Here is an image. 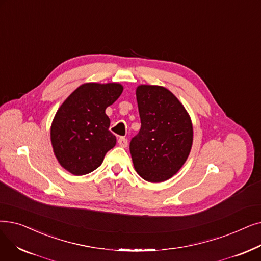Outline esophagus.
<instances>
[{"instance_id":"1","label":"esophagus","mask_w":261,"mask_h":261,"mask_svg":"<svg viewBox=\"0 0 261 261\" xmlns=\"http://www.w3.org/2000/svg\"><path fill=\"white\" fill-rule=\"evenodd\" d=\"M118 144L120 147H123V148H126L128 146V140L126 138H119L118 139Z\"/></svg>"}]
</instances>
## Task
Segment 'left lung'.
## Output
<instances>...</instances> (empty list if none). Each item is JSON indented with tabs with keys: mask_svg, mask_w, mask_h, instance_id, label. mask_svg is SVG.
Returning a JSON list of instances; mask_svg holds the SVG:
<instances>
[{
	"mask_svg": "<svg viewBox=\"0 0 261 261\" xmlns=\"http://www.w3.org/2000/svg\"><path fill=\"white\" fill-rule=\"evenodd\" d=\"M141 129L130 142L135 171L149 182H162L175 175L188 159L193 127L180 101L161 86L137 89Z\"/></svg>",
	"mask_w": 261,
	"mask_h": 261,
	"instance_id": "8db88e82",
	"label": "left lung"
}]
</instances>
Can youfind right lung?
Returning <instances> with one entry per match:
<instances>
[{
  "instance_id": "1",
  "label": "right lung",
  "mask_w": 261,
  "mask_h": 261,
  "mask_svg": "<svg viewBox=\"0 0 261 261\" xmlns=\"http://www.w3.org/2000/svg\"><path fill=\"white\" fill-rule=\"evenodd\" d=\"M122 93L117 83H87L77 87L56 112L51 142L61 165L73 175L95 171L116 144L106 109Z\"/></svg>"
}]
</instances>
